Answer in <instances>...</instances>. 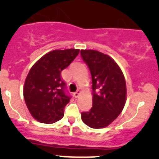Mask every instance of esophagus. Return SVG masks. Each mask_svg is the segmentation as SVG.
I'll return each mask as SVG.
<instances>
[{
    "label": "esophagus",
    "mask_w": 159,
    "mask_h": 159,
    "mask_svg": "<svg viewBox=\"0 0 159 159\" xmlns=\"http://www.w3.org/2000/svg\"><path fill=\"white\" fill-rule=\"evenodd\" d=\"M80 94H81V91H80L79 90H78V91H75V92L74 93V95H75V98H78V96H79Z\"/></svg>",
    "instance_id": "esophagus-1"
}]
</instances>
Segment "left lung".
<instances>
[{
	"label": "left lung",
	"mask_w": 159,
	"mask_h": 159,
	"mask_svg": "<svg viewBox=\"0 0 159 159\" xmlns=\"http://www.w3.org/2000/svg\"><path fill=\"white\" fill-rule=\"evenodd\" d=\"M92 78V108L81 112L83 122L93 129L108 126L119 115L125 104L126 84L116 62L94 50H81Z\"/></svg>",
	"instance_id": "obj_1"
}]
</instances>
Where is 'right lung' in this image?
<instances>
[{
    "label": "right lung",
    "mask_w": 159,
    "mask_h": 159,
    "mask_svg": "<svg viewBox=\"0 0 159 159\" xmlns=\"http://www.w3.org/2000/svg\"><path fill=\"white\" fill-rule=\"evenodd\" d=\"M79 50H54L40 58L30 68L24 88L25 103L32 116L52 124L64 116L71 95L61 72L78 56Z\"/></svg>",
    "instance_id": "obj_1"
}]
</instances>
